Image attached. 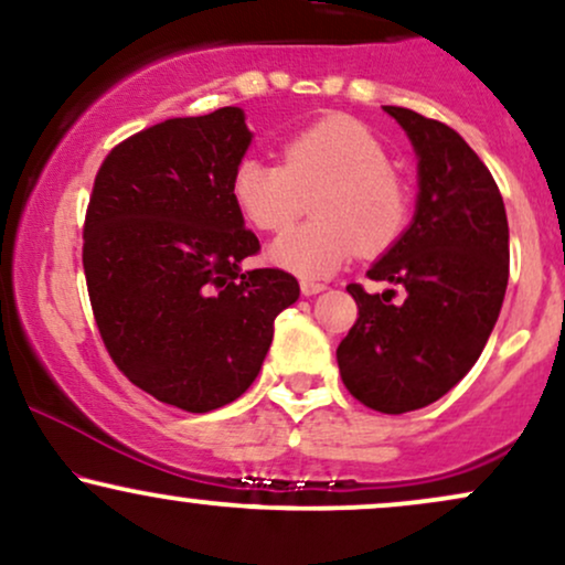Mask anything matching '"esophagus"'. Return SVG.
Wrapping results in <instances>:
<instances>
[{"mask_svg": "<svg viewBox=\"0 0 565 565\" xmlns=\"http://www.w3.org/2000/svg\"><path fill=\"white\" fill-rule=\"evenodd\" d=\"M323 289H327V284H321V281H308V278H305V281H300V291H302L305 297L321 295Z\"/></svg>", "mask_w": 565, "mask_h": 565, "instance_id": "1", "label": "esophagus"}]
</instances>
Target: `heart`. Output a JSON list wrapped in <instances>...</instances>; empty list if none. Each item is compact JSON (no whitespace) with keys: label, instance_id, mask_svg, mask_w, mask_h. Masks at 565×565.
<instances>
[{"label":"heart","instance_id":"obj_1","mask_svg":"<svg viewBox=\"0 0 565 565\" xmlns=\"http://www.w3.org/2000/svg\"><path fill=\"white\" fill-rule=\"evenodd\" d=\"M313 199V223L268 246V260L300 278L332 276L355 252L380 255L404 236L412 193L385 142L350 116H327L281 146V164L244 157L231 201L257 231H284Z\"/></svg>","mask_w":565,"mask_h":565}]
</instances>
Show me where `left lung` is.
Listing matches in <instances>:
<instances>
[{
    "label": "left lung",
    "instance_id": "1",
    "mask_svg": "<svg viewBox=\"0 0 565 565\" xmlns=\"http://www.w3.org/2000/svg\"><path fill=\"white\" fill-rule=\"evenodd\" d=\"M417 151V212L366 276L395 289L348 284L359 319L337 348L353 398L404 414L446 395L470 372L499 319L510 276L502 193L478 153L444 121L385 106Z\"/></svg>",
    "mask_w": 565,
    "mask_h": 565
}]
</instances>
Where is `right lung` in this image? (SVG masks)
I'll list each match as a JSON object with an SVG mask.
<instances>
[{
	"label": "right lung",
	"instance_id": "1",
	"mask_svg": "<svg viewBox=\"0 0 565 565\" xmlns=\"http://www.w3.org/2000/svg\"><path fill=\"white\" fill-rule=\"evenodd\" d=\"M252 142L236 106L132 135L95 174L82 263L97 332L119 372L161 404L204 414L260 374L274 321L300 297L231 201Z\"/></svg>",
	"mask_w": 565,
	"mask_h": 565
}]
</instances>
